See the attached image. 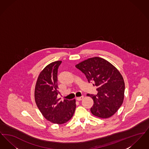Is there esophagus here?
<instances>
[{
  "label": "esophagus",
  "mask_w": 149,
  "mask_h": 149,
  "mask_svg": "<svg viewBox=\"0 0 149 149\" xmlns=\"http://www.w3.org/2000/svg\"><path fill=\"white\" fill-rule=\"evenodd\" d=\"M83 98H84V96H81V97H77L76 99L78 101H80V100H82V99H83Z\"/></svg>",
  "instance_id": "1"
}]
</instances>
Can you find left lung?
<instances>
[{"label": "left lung", "instance_id": "left-lung-1", "mask_svg": "<svg viewBox=\"0 0 149 149\" xmlns=\"http://www.w3.org/2000/svg\"><path fill=\"white\" fill-rule=\"evenodd\" d=\"M85 74L89 83L97 87L96 95L88 94L94 101L92 113L107 118L115 113L123 103L125 93L123 78L116 67L99 57L89 58L75 65Z\"/></svg>", "mask_w": 149, "mask_h": 149}]
</instances>
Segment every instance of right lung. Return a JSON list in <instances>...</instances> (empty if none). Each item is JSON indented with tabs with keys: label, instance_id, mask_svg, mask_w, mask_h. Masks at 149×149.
Wrapping results in <instances>:
<instances>
[{
	"label": "right lung",
	"instance_id": "right-lung-1",
	"mask_svg": "<svg viewBox=\"0 0 149 149\" xmlns=\"http://www.w3.org/2000/svg\"><path fill=\"white\" fill-rule=\"evenodd\" d=\"M61 61L47 65L39 74L35 89L36 103L43 116L51 122L61 125L72 118L76 108L75 99L60 101L57 86V70Z\"/></svg>",
	"mask_w": 149,
	"mask_h": 149
}]
</instances>
